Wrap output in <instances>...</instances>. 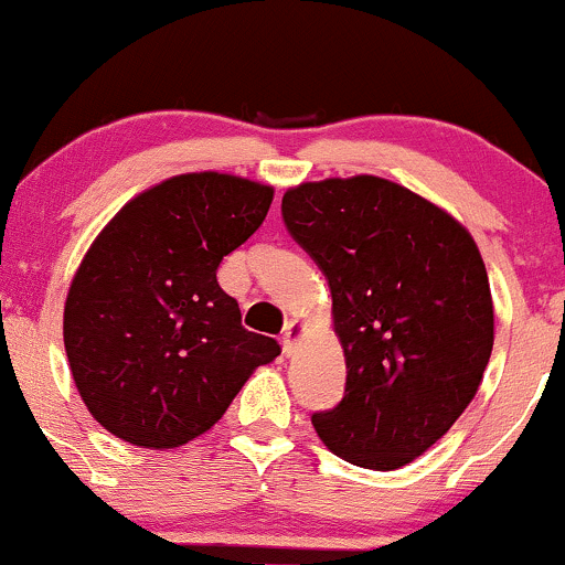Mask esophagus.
<instances>
[{
    "label": "esophagus",
    "mask_w": 565,
    "mask_h": 565,
    "mask_svg": "<svg viewBox=\"0 0 565 565\" xmlns=\"http://www.w3.org/2000/svg\"><path fill=\"white\" fill-rule=\"evenodd\" d=\"M302 329H305V327H302L300 321H289L287 327H284V334H281V348H284V353H287V355L295 353L297 340H300Z\"/></svg>",
    "instance_id": "esophagus-1"
}]
</instances>
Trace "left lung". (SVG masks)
<instances>
[{
  "label": "left lung",
  "instance_id": "left-lung-1",
  "mask_svg": "<svg viewBox=\"0 0 565 565\" xmlns=\"http://www.w3.org/2000/svg\"><path fill=\"white\" fill-rule=\"evenodd\" d=\"M284 225L332 289L345 395L313 414L350 465L414 462L468 408L494 348V305L476 242L449 212L374 174L289 188Z\"/></svg>",
  "mask_w": 565,
  "mask_h": 565
}]
</instances>
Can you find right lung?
<instances>
[{
    "label": "right lung",
    "mask_w": 565,
    "mask_h": 565,
    "mask_svg": "<svg viewBox=\"0 0 565 565\" xmlns=\"http://www.w3.org/2000/svg\"><path fill=\"white\" fill-rule=\"evenodd\" d=\"M274 188L220 172L164 180L127 201L71 281L63 342L89 414L142 449L210 430L281 348L246 332L217 284L225 255L263 225Z\"/></svg>",
    "instance_id": "right-lung-1"
}]
</instances>
